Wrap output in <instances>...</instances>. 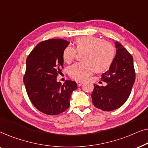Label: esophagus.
Here are the masks:
<instances>
[{"instance_id": "34e87169", "label": "esophagus", "mask_w": 148, "mask_h": 148, "mask_svg": "<svg viewBox=\"0 0 148 148\" xmlns=\"http://www.w3.org/2000/svg\"><path fill=\"white\" fill-rule=\"evenodd\" d=\"M77 86L79 87V86H82L83 84H84V82H81V81H77Z\"/></svg>"}]
</instances>
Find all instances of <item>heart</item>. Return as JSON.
Listing matches in <instances>:
<instances>
[{"label": "heart", "mask_w": 148, "mask_h": 148, "mask_svg": "<svg viewBox=\"0 0 148 148\" xmlns=\"http://www.w3.org/2000/svg\"><path fill=\"white\" fill-rule=\"evenodd\" d=\"M74 44L77 52H84L83 62H76L68 69L69 75L74 79L85 80L94 70L98 73L106 71L112 64L116 50L110 42L95 36H82L76 38ZM75 55V50L69 46L62 52L63 60L68 64L74 60Z\"/></svg>", "instance_id": "obj_1"}]
</instances>
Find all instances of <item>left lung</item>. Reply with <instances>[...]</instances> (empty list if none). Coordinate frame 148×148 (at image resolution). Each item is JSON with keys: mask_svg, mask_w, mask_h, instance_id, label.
I'll return each instance as SVG.
<instances>
[{"mask_svg": "<svg viewBox=\"0 0 148 148\" xmlns=\"http://www.w3.org/2000/svg\"><path fill=\"white\" fill-rule=\"evenodd\" d=\"M116 55L107 71L102 75L106 86L94 84L91 94L92 103L96 108L111 111L120 108L131 94L135 79L133 58L124 46L115 42Z\"/></svg>", "mask_w": 148, "mask_h": 148, "instance_id": "1", "label": "left lung"}]
</instances>
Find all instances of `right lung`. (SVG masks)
Segmentation results:
<instances>
[{
	"instance_id": "right-lung-1",
	"label": "right lung",
	"mask_w": 148,
	"mask_h": 148,
	"mask_svg": "<svg viewBox=\"0 0 148 148\" xmlns=\"http://www.w3.org/2000/svg\"><path fill=\"white\" fill-rule=\"evenodd\" d=\"M69 42L50 39L40 42L26 60L23 77L29 98L38 110L48 115L58 114L70 105L72 92L77 88L75 82H57L63 65L62 52Z\"/></svg>"
}]
</instances>
